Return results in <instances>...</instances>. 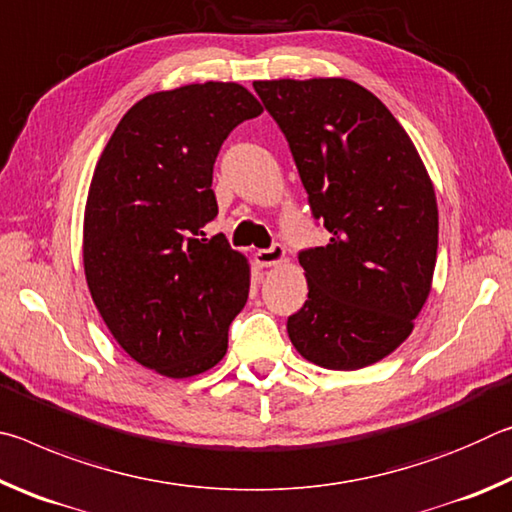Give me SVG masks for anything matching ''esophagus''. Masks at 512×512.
Masks as SVG:
<instances>
[{
    "instance_id": "esophagus-1",
    "label": "esophagus",
    "mask_w": 512,
    "mask_h": 512,
    "mask_svg": "<svg viewBox=\"0 0 512 512\" xmlns=\"http://www.w3.org/2000/svg\"><path fill=\"white\" fill-rule=\"evenodd\" d=\"M255 262L259 266H277L284 262V246L273 244L271 248H262L255 253Z\"/></svg>"
}]
</instances>
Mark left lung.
Listing matches in <instances>:
<instances>
[{
	"label": "left lung",
	"mask_w": 512,
	"mask_h": 512,
	"mask_svg": "<svg viewBox=\"0 0 512 512\" xmlns=\"http://www.w3.org/2000/svg\"><path fill=\"white\" fill-rule=\"evenodd\" d=\"M329 244L300 250L307 300L287 332L302 357L359 370L409 339L431 291L438 205L391 110L348 79L255 81Z\"/></svg>",
	"instance_id": "left-lung-1"
}]
</instances>
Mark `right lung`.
Segmentation results:
<instances>
[{"mask_svg": "<svg viewBox=\"0 0 512 512\" xmlns=\"http://www.w3.org/2000/svg\"><path fill=\"white\" fill-rule=\"evenodd\" d=\"M262 106L239 83H194L137 101L94 169L83 221L85 280L131 357L171 379L223 359L250 289L223 235L212 171L225 137Z\"/></svg>", "mask_w": 512, "mask_h": 512, "instance_id": "right-lung-1", "label": "right lung"}]
</instances>
